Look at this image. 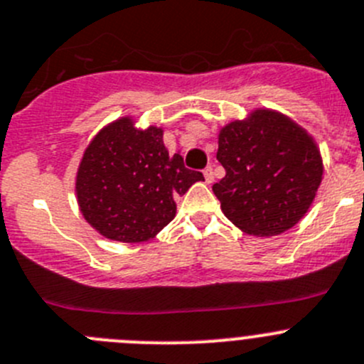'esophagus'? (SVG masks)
Instances as JSON below:
<instances>
[{"instance_id":"34e87169","label":"esophagus","mask_w":364,"mask_h":364,"mask_svg":"<svg viewBox=\"0 0 364 364\" xmlns=\"http://www.w3.org/2000/svg\"><path fill=\"white\" fill-rule=\"evenodd\" d=\"M203 174H205L206 183H213V168H212V166H206L205 171H203Z\"/></svg>"}]
</instances>
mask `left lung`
Listing matches in <instances>:
<instances>
[{"instance_id": "1", "label": "left lung", "mask_w": 364, "mask_h": 364, "mask_svg": "<svg viewBox=\"0 0 364 364\" xmlns=\"http://www.w3.org/2000/svg\"><path fill=\"white\" fill-rule=\"evenodd\" d=\"M226 176L212 186L224 215L250 235H278L305 215L321 183V156L289 118L257 111L220 131Z\"/></svg>"}]
</instances>
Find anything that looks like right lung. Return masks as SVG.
<instances>
[{"instance_id":"add662e5","label":"right lung","mask_w":364,"mask_h":364,"mask_svg":"<svg viewBox=\"0 0 364 364\" xmlns=\"http://www.w3.org/2000/svg\"><path fill=\"white\" fill-rule=\"evenodd\" d=\"M196 181L205 178L186 168L183 156H168L161 129L138 131L122 118L86 149L77 198L98 233L120 242H144L174 219V198Z\"/></svg>"}]
</instances>
